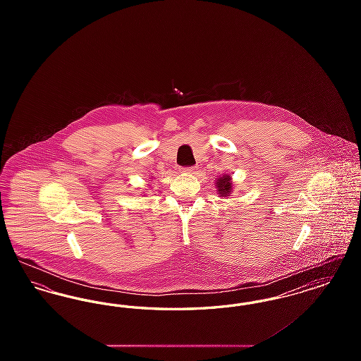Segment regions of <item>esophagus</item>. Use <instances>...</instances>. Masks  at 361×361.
I'll return each mask as SVG.
<instances>
[{"mask_svg":"<svg viewBox=\"0 0 361 361\" xmlns=\"http://www.w3.org/2000/svg\"><path fill=\"white\" fill-rule=\"evenodd\" d=\"M196 166H187V168H181V171L185 173H195L196 172Z\"/></svg>","mask_w":361,"mask_h":361,"instance_id":"34e87169","label":"esophagus"}]
</instances>
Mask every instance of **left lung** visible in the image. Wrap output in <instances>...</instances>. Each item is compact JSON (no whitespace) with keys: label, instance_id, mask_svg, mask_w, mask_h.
<instances>
[{"label":"left lung","instance_id":"1","mask_svg":"<svg viewBox=\"0 0 361 361\" xmlns=\"http://www.w3.org/2000/svg\"><path fill=\"white\" fill-rule=\"evenodd\" d=\"M230 180H231V177L228 174L218 178L216 187H218V193L221 196H228V193H231V181Z\"/></svg>","mask_w":361,"mask_h":361}]
</instances>
